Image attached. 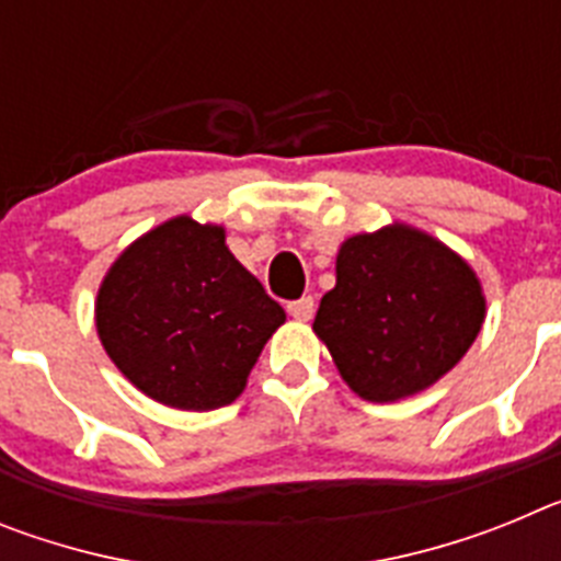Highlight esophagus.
Wrapping results in <instances>:
<instances>
[{"label": "esophagus", "mask_w": 561, "mask_h": 561, "mask_svg": "<svg viewBox=\"0 0 561 561\" xmlns=\"http://www.w3.org/2000/svg\"><path fill=\"white\" fill-rule=\"evenodd\" d=\"M286 311H289L295 320L306 323V320H311V314H314V300H311V297H300V300H291V304H286Z\"/></svg>", "instance_id": "34e87169"}]
</instances>
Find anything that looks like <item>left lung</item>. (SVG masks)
Here are the masks:
<instances>
[{"label":"left lung","instance_id":"obj_1","mask_svg":"<svg viewBox=\"0 0 561 561\" xmlns=\"http://www.w3.org/2000/svg\"><path fill=\"white\" fill-rule=\"evenodd\" d=\"M483 320V286L466 257L393 221L342 241L336 286L320 300L311 329L359 399L390 404L447 376Z\"/></svg>","mask_w":561,"mask_h":561}]
</instances>
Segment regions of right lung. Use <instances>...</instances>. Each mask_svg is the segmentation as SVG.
I'll return each instance as SVG.
<instances>
[{
    "mask_svg": "<svg viewBox=\"0 0 561 561\" xmlns=\"http://www.w3.org/2000/svg\"><path fill=\"white\" fill-rule=\"evenodd\" d=\"M286 311L238 264L221 225L173 216L103 275L95 329L134 388L173 410L225 408L244 393Z\"/></svg>",
    "mask_w": 561,
    "mask_h": 561,
    "instance_id": "1",
    "label": "right lung"
}]
</instances>
